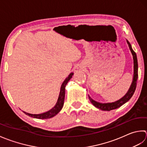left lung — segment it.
<instances>
[{"mask_svg": "<svg viewBox=\"0 0 147 147\" xmlns=\"http://www.w3.org/2000/svg\"><path fill=\"white\" fill-rule=\"evenodd\" d=\"M127 43L129 47V49L131 51V53L133 55V60H134V77H133V82L131 84V86H130V88L129 89V91L123 98L120 99L119 100L115 101L113 103H101L95 101L94 100L89 96V100H90L92 104L96 107L102 110H105V111H110V110H114L117 109V108L122 106V105H124L125 103H126L127 101H129L131 99V98L133 96L134 91H135L136 87V82L138 79V60H137V56L136 53L133 50L132 47H131V44L127 40Z\"/></svg>", "mask_w": 147, "mask_h": 147, "instance_id": "1", "label": "left lung"}]
</instances>
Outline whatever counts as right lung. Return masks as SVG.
I'll return each mask as SVG.
<instances>
[{"label":"right lung","mask_w":147,"mask_h":147,"mask_svg":"<svg viewBox=\"0 0 147 147\" xmlns=\"http://www.w3.org/2000/svg\"><path fill=\"white\" fill-rule=\"evenodd\" d=\"M74 75V73H71L68 77H67L64 80V82H63L62 85L61 86L60 92H59L58 100L57 101V103L56 105L54 107V108L51 110H49L48 112H45L43 113H40V114H31V113H26L25 112H23L26 115H27L30 117H32L34 118L40 119H47L51 118L53 117L56 115L60 110H61L63 106L64 100H65V87L68 82L69 81L70 79L72 77V76Z\"/></svg>","instance_id":"1"}]
</instances>
